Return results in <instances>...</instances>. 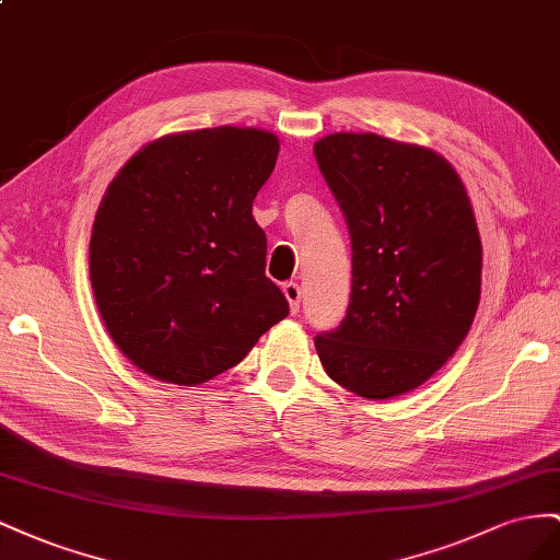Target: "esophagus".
<instances>
[{
	"instance_id": "esophagus-1",
	"label": "esophagus",
	"mask_w": 560,
	"mask_h": 560,
	"mask_svg": "<svg viewBox=\"0 0 560 560\" xmlns=\"http://www.w3.org/2000/svg\"><path fill=\"white\" fill-rule=\"evenodd\" d=\"M283 295H285V300H289L291 312L298 314V312H300V298H302L300 285H298L295 281H285V283H283Z\"/></svg>"
}]
</instances>
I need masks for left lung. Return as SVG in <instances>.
<instances>
[{"label": "left lung", "instance_id": "1", "mask_svg": "<svg viewBox=\"0 0 560 560\" xmlns=\"http://www.w3.org/2000/svg\"><path fill=\"white\" fill-rule=\"evenodd\" d=\"M314 154L351 238L349 307L314 338L318 359L359 396L406 394L455 354L481 300L467 189L436 152L375 133L326 136Z\"/></svg>", "mask_w": 560, "mask_h": 560}]
</instances>
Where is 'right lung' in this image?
Segmentation results:
<instances>
[{
  "mask_svg": "<svg viewBox=\"0 0 560 560\" xmlns=\"http://www.w3.org/2000/svg\"><path fill=\"white\" fill-rule=\"evenodd\" d=\"M277 154V136L218 126L150 142L109 183L91 285L112 340L140 371L201 385L289 316L253 218Z\"/></svg>",
  "mask_w": 560,
  "mask_h": 560,
  "instance_id": "1",
  "label": "right lung"
}]
</instances>
